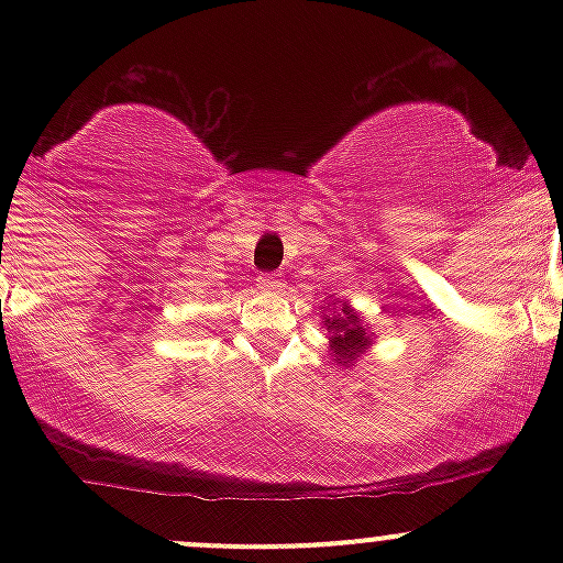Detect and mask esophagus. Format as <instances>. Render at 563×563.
<instances>
[{
  "label": "esophagus",
  "mask_w": 563,
  "mask_h": 563,
  "mask_svg": "<svg viewBox=\"0 0 563 563\" xmlns=\"http://www.w3.org/2000/svg\"><path fill=\"white\" fill-rule=\"evenodd\" d=\"M283 286H286V283H283L280 275H261L258 277V288H264V291H280Z\"/></svg>",
  "instance_id": "obj_1"
}]
</instances>
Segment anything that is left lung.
I'll return each instance as SVG.
<instances>
[{
    "label": "left lung",
    "instance_id": "obj_1",
    "mask_svg": "<svg viewBox=\"0 0 563 563\" xmlns=\"http://www.w3.org/2000/svg\"><path fill=\"white\" fill-rule=\"evenodd\" d=\"M323 327L329 332V351H332L334 362L343 367L354 365V360H360L367 345L373 343L371 327L345 302L340 308L334 305L332 316H323Z\"/></svg>",
    "mask_w": 563,
    "mask_h": 563
}]
</instances>
